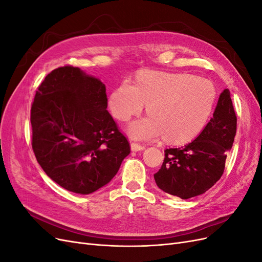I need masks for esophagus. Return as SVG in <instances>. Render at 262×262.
Segmentation results:
<instances>
[{"mask_svg":"<svg viewBox=\"0 0 262 262\" xmlns=\"http://www.w3.org/2000/svg\"><path fill=\"white\" fill-rule=\"evenodd\" d=\"M144 148H145L144 145L136 143V142H132V143H131V149L133 150V152H139V150H143Z\"/></svg>","mask_w":262,"mask_h":262,"instance_id":"34e87169","label":"esophagus"}]
</instances>
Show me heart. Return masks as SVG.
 <instances>
[{
  "mask_svg": "<svg viewBox=\"0 0 262 262\" xmlns=\"http://www.w3.org/2000/svg\"><path fill=\"white\" fill-rule=\"evenodd\" d=\"M216 100V90L207 78L189 73L145 71L133 85L123 82L108 99L113 116L126 121L142 112L148 116L126 126L132 139L154 140L164 134L170 143H185L200 133Z\"/></svg>",
  "mask_w": 262,
  "mask_h": 262,
  "instance_id": "1",
  "label": "heart"
}]
</instances>
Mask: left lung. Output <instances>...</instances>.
Here are the masks:
<instances>
[{
    "label": "left lung",
    "instance_id": "8db88e82",
    "mask_svg": "<svg viewBox=\"0 0 262 262\" xmlns=\"http://www.w3.org/2000/svg\"><path fill=\"white\" fill-rule=\"evenodd\" d=\"M236 126L237 117L231 93L224 90L213 117L195 140L186 145L165 149L162 167L154 175L158 188L185 200L209 190L223 175Z\"/></svg>",
    "mask_w": 262,
    "mask_h": 262
}]
</instances>
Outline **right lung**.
Listing matches in <instances>:
<instances>
[{
	"label": "right lung",
	"mask_w": 262,
	"mask_h": 262,
	"mask_svg": "<svg viewBox=\"0 0 262 262\" xmlns=\"http://www.w3.org/2000/svg\"><path fill=\"white\" fill-rule=\"evenodd\" d=\"M107 102L105 84L71 66L53 70L36 92L31 145L47 175L69 191L104 187L130 154Z\"/></svg>",
	"instance_id": "right-lung-1"
}]
</instances>
